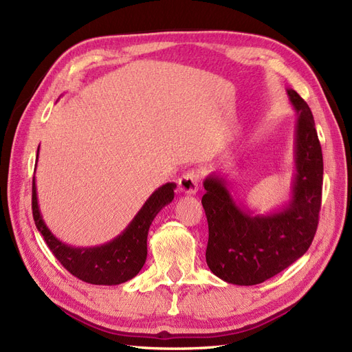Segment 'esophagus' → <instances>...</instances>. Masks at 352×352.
I'll return each mask as SVG.
<instances>
[{
	"label": "esophagus",
	"instance_id": "1",
	"mask_svg": "<svg viewBox=\"0 0 352 352\" xmlns=\"http://www.w3.org/2000/svg\"><path fill=\"white\" fill-rule=\"evenodd\" d=\"M198 182H199V176L197 172H188L182 177L179 179V189L182 194L186 195H195L198 190Z\"/></svg>",
	"mask_w": 352,
	"mask_h": 352
}]
</instances>
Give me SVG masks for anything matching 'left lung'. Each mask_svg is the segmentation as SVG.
<instances>
[{"mask_svg":"<svg viewBox=\"0 0 352 352\" xmlns=\"http://www.w3.org/2000/svg\"><path fill=\"white\" fill-rule=\"evenodd\" d=\"M296 111L289 199L265 214H255L230 192L228 175L210 173L201 202L208 221L206 260L217 278L232 285L263 283L310 248L322 204L323 154L308 104L286 88Z\"/></svg>","mask_w":352,"mask_h":352,"instance_id":"obj_1","label":"left lung"}]
</instances>
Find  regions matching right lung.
<instances>
[{"label":"right lung","instance_id":"right-lung-1","mask_svg":"<svg viewBox=\"0 0 352 352\" xmlns=\"http://www.w3.org/2000/svg\"><path fill=\"white\" fill-rule=\"evenodd\" d=\"M39 146L36 153V164ZM36 170V166H35ZM175 182L157 188L132 221L114 239L95 247H73L60 241L45 225L38 204L36 182L32 184V211L36 229L56 258L78 279L92 285H120L133 279L146 261L148 230L155 216L175 198Z\"/></svg>","mask_w":352,"mask_h":352}]
</instances>
